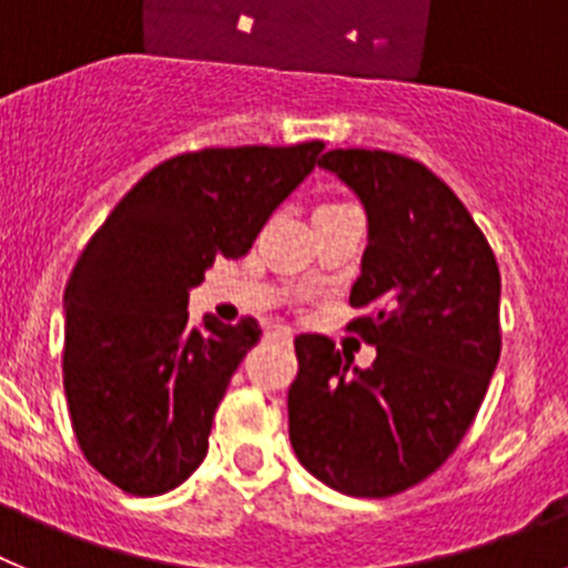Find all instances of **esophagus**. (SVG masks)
<instances>
[{
	"mask_svg": "<svg viewBox=\"0 0 568 568\" xmlns=\"http://www.w3.org/2000/svg\"><path fill=\"white\" fill-rule=\"evenodd\" d=\"M275 335H278V338H284V341H293V329H290V327H275Z\"/></svg>",
	"mask_w": 568,
	"mask_h": 568,
	"instance_id": "1",
	"label": "esophagus"
}]
</instances>
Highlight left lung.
I'll return each instance as SVG.
<instances>
[{"instance_id":"left-lung-1","label":"left lung","mask_w":568,"mask_h":568,"mask_svg":"<svg viewBox=\"0 0 568 568\" xmlns=\"http://www.w3.org/2000/svg\"><path fill=\"white\" fill-rule=\"evenodd\" d=\"M366 207L369 244L346 329L378 349L369 369L327 335H298L290 444L321 484L389 498L458 449L500 358V270L484 230L426 164L386 150L318 159Z\"/></svg>"}]
</instances>
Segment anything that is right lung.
I'll use <instances>...</instances> for the list:
<instances>
[{
    "label": "right lung",
    "instance_id": "obj_1",
    "mask_svg": "<svg viewBox=\"0 0 568 568\" xmlns=\"http://www.w3.org/2000/svg\"><path fill=\"white\" fill-rule=\"evenodd\" d=\"M324 142L202 148L150 170L110 210L64 290L62 378L88 464L128 495H164L207 455L215 406L258 341L253 315L190 327V290L241 258Z\"/></svg>",
    "mask_w": 568,
    "mask_h": 568
}]
</instances>
